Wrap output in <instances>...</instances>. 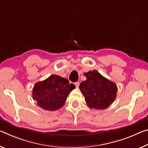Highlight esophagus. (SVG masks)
Segmentation results:
<instances>
[{
  "label": "esophagus",
  "mask_w": 148,
  "mask_h": 148,
  "mask_svg": "<svg viewBox=\"0 0 148 148\" xmlns=\"http://www.w3.org/2000/svg\"><path fill=\"white\" fill-rule=\"evenodd\" d=\"M74 84H75V86H76V87L77 88H79V82H75V83H74Z\"/></svg>",
  "instance_id": "34e87169"
}]
</instances>
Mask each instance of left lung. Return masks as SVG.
I'll return each mask as SVG.
<instances>
[{
	"label": "left lung",
	"instance_id": "left-lung-1",
	"mask_svg": "<svg viewBox=\"0 0 148 148\" xmlns=\"http://www.w3.org/2000/svg\"><path fill=\"white\" fill-rule=\"evenodd\" d=\"M84 76L86 80L79 84V88L87 105L92 109H106L115 99L116 85L96 70L84 73Z\"/></svg>",
	"mask_w": 148,
	"mask_h": 148
}]
</instances>
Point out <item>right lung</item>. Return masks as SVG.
Segmentation results:
<instances>
[{"mask_svg": "<svg viewBox=\"0 0 148 148\" xmlns=\"http://www.w3.org/2000/svg\"><path fill=\"white\" fill-rule=\"evenodd\" d=\"M73 84L58 75H51L36 83L33 88V99L42 109L56 111L64 105L70 91L75 89Z\"/></svg>", "mask_w": 148, "mask_h": 148, "instance_id": "add662e5", "label": "right lung"}]
</instances>
